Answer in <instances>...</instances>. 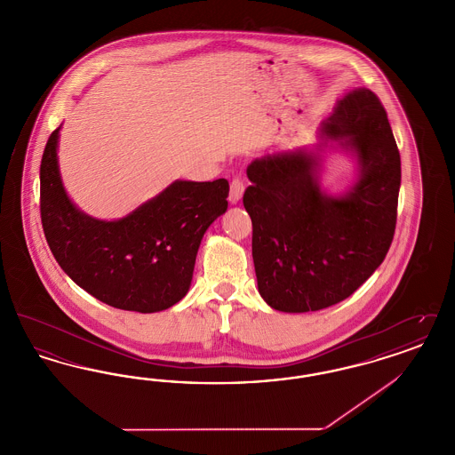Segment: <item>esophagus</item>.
Returning <instances> with one entry per match:
<instances>
[{
    "mask_svg": "<svg viewBox=\"0 0 455 455\" xmlns=\"http://www.w3.org/2000/svg\"><path fill=\"white\" fill-rule=\"evenodd\" d=\"M243 191H245L243 182L238 180V179H234L232 184H230V195H228L230 204H237L238 201L242 199V196H243Z\"/></svg>",
    "mask_w": 455,
    "mask_h": 455,
    "instance_id": "1",
    "label": "esophagus"
}]
</instances>
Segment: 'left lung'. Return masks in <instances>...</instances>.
Returning <instances> with one entry per match:
<instances>
[{
  "mask_svg": "<svg viewBox=\"0 0 455 455\" xmlns=\"http://www.w3.org/2000/svg\"><path fill=\"white\" fill-rule=\"evenodd\" d=\"M319 143L267 153L247 167L243 206L252 259L271 308L303 314L347 299L382 264L395 230L401 156L386 108L368 88L345 92L321 123ZM343 152L355 179L322 184L324 160Z\"/></svg>",
  "mask_w": 455,
  "mask_h": 455,
  "instance_id": "8db88e82",
  "label": "left lung"
}]
</instances>
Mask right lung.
<instances>
[{
	"label": "right lung",
	"instance_id": "right-lung-1",
	"mask_svg": "<svg viewBox=\"0 0 455 455\" xmlns=\"http://www.w3.org/2000/svg\"><path fill=\"white\" fill-rule=\"evenodd\" d=\"M60 131L49 136L41 162L44 234L58 264L92 297L121 310L152 314L180 302L203 235L227 212L228 180L177 179L126 217H90L66 193Z\"/></svg>",
	"mask_w": 455,
	"mask_h": 455
}]
</instances>
